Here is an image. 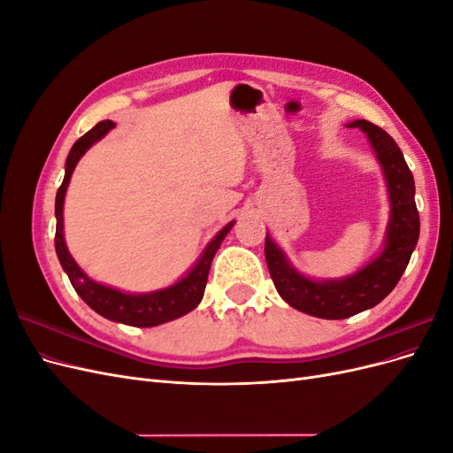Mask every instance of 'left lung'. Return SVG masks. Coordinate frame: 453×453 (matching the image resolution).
<instances>
[{"mask_svg":"<svg viewBox=\"0 0 453 453\" xmlns=\"http://www.w3.org/2000/svg\"><path fill=\"white\" fill-rule=\"evenodd\" d=\"M348 128L366 134L386 180L389 221L380 253L349 276L313 280L291 265L268 232L265 242L266 265L280 296L295 310L321 319H346L380 304L399 283L419 238L414 175L399 145L388 132L365 119L349 122Z\"/></svg>","mask_w":453,"mask_h":453,"instance_id":"1","label":"left lung"}]
</instances>
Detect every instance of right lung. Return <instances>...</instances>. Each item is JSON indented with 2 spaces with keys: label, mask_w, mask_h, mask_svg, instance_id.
<instances>
[{
  "label": "right lung",
  "mask_w": 453,
  "mask_h": 453,
  "mask_svg": "<svg viewBox=\"0 0 453 453\" xmlns=\"http://www.w3.org/2000/svg\"><path fill=\"white\" fill-rule=\"evenodd\" d=\"M113 128H115L113 120L98 122V125H96L92 130H88L83 138H79L73 143L70 155L65 158L64 181L57 193V203H54V215H57V236H54V248H57L60 265L67 273V278H70L73 289L96 313H100L102 318L109 321L130 325V326H157V325L181 318V315L193 311L200 304V300L203 298L205 283H208L211 260L219 250V245L223 243L225 236L228 234L230 228L234 226L236 221H230L226 226L219 230L215 238L205 245V250L202 251L193 268H190L183 278H180L168 287H164V289L149 291V293H127L88 278L75 263L72 253L67 251L65 238H64V200L67 193V185L72 181V173L81 157H83L96 142H100L104 135Z\"/></svg>",
  "instance_id": "add662e5"
}]
</instances>
